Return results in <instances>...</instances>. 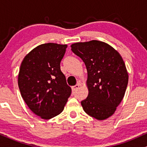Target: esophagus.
Returning <instances> with one entry per match:
<instances>
[{
  "instance_id": "esophagus-1",
  "label": "esophagus",
  "mask_w": 147,
  "mask_h": 147,
  "mask_svg": "<svg viewBox=\"0 0 147 147\" xmlns=\"http://www.w3.org/2000/svg\"><path fill=\"white\" fill-rule=\"evenodd\" d=\"M79 84H76L75 86H74L72 87V91H75L76 90H77V89L79 88Z\"/></svg>"
}]
</instances>
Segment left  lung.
I'll return each instance as SVG.
<instances>
[{
	"instance_id": "left-lung-1",
	"label": "left lung",
	"mask_w": 147,
	"mask_h": 147,
	"mask_svg": "<svg viewBox=\"0 0 147 147\" xmlns=\"http://www.w3.org/2000/svg\"><path fill=\"white\" fill-rule=\"evenodd\" d=\"M71 50L87 69L88 95L81 102L84 111L99 120L107 119L122 102L127 87L129 75L122 57L97 40L73 43Z\"/></svg>"
}]
</instances>
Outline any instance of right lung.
<instances>
[{
	"instance_id": "right-lung-1",
	"label": "right lung",
	"mask_w": 147,
	"mask_h": 147,
	"mask_svg": "<svg viewBox=\"0 0 147 147\" xmlns=\"http://www.w3.org/2000/svg\"><path fill=\"white\" fill-rule=\"evenodd\" d=\"M67 45L48 43L33 49L20 67L18 84L34 114L49 119L62 112L72 92L60 68Z\"/></svg>"
}]
</instances>
